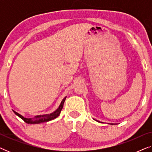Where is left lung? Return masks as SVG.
Listing matches in <instances>:
<instances>
[{
  "mask_svg": "<svg viewBox=\"0 0 152 152\" xmlns=\"http://www.w3.org/2000/svg\"><path fill=\"white\" fill-rule=\"evenodd\" d=\"M95 120H96V121H97V122H100V121H98V120H95V119H94ZM111 124H113V123H111Z\"/></svg>",
  "mask_w": 152,
  "mask_h": 152,
  "instance_id": "obj_1",
  "label": "left lung"
}]
</instances>
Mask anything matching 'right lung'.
I'll return each mask as SVG.
<instances>
[{
    "instance_id": "right-lung-1",
    "label": "right lung",
    "mask_w": 152,
    "mask_h": 152,
    "mask_svg": "<svg viewBox=\"0 0 152 152\" xmlns=\"http://www.w3.org/2000/svg\"><path fill=\"white\" fill-rule=\"evenodd\" d=\"M66 97H64V98L62 99L61 104L59 106V107L57 108V109L55 110V111L53 112V113H50V114H44V115H39L37 116H34V118H25L23 116L20 115L17 112L14 111V113L16 114V115H18V117L21 118L22 120H23L26 123L28 124H39V123H42V122H48L50 120H54L56 118H57L58 116L59 115L60 113H61V109H63V106L64 104V102L66 100Z\"/></svg>"
}]
</instances>
